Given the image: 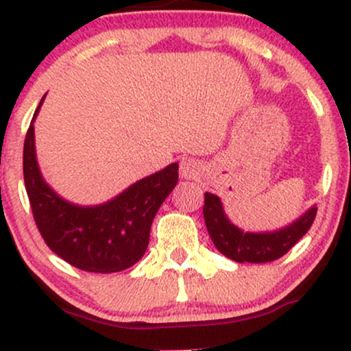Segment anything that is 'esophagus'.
Segmentation results:
<instances>
[{
	"mask_svg": "<svg viewBox=\"0 0 351 351\" xmlns=\"http://www.w3.org/2000/svg\"><path fill=\"white\" fill-rule=\"evenodd\" d=\"M199 163L195 162V160H183L180 165V175L184 180H195L196 176H199Z\"/></svg>",
	"mask_w": 351,
	"mask_h": 351,
	"instance_id": "1",
	"label": "esophagus"
}]
</instances>
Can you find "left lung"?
I'll list each match as a JSON object with an SVG mask.
<instances>
[{
    "mask_svg": "<svg viewBox=\"0 0 351 351\" xmlns=\"http://www.w3.org/2000/svg\"><path fill=\"white\" fill-rule=\"evenodd\" d=\"M204 223L213 244L221 254L236 263L263 264L279 259L295 245L312 226L317 206L305 211L289 226L272 232H244L229 221L223 203L213 193H204Z\"/></svg>",
    "mask_w": 351,
    "mask_h": 351,
    "instance_id": "obj_1",
    "label": "left lung"
}]
</instances>
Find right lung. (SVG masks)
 <instances>
[{
  "instance_id": "add662e5",
  "label": "right lung",
  "mask_w": 351,
  "mask_h": 351,
  "mask_svg": "<svg viewBox=\"0 0 351 351\" xmlns=\"http://www.w3.org/2000/svg\"><path fill=\"white\" fill-rule=\"evenodd\" d=\"M44 97L27 128L23 153L24 184L36 226L51 251L80 271H125L147 251L153 217L178 183V163L136 181L107 203H71L44 181L36 158L34 120Z\"/></svg>"
}]
</instances>
